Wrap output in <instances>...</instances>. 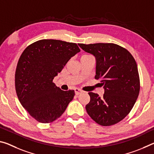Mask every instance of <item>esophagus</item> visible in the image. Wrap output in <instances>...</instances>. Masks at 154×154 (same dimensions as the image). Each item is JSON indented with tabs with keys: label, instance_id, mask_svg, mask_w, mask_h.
Wrapping results in <instances>:
<instances>
[{
	"label": "esophagus",
	"instance_id": "esophagus-1",
	"mask_svg": "<svg viewBox=\"0 0 154 154\" xmlns=\"http://www.w3.org/2000/svg\"><path fill=\"white\" fill-rule=\"evenodd\" d=\"M82 92H83L82 90L79 89V88H75V94H76V95H79V94H80L81 93H82Z\"/></svg>",
	"mask_w": 154,
	"mask_h": 154
}]
</instances>
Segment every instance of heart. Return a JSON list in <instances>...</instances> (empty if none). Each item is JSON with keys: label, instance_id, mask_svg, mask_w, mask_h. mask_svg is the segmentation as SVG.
I'll return each mask as SVG.
<instances>
[{"label": "heart", "instance_id": "obj_1", "mask_svg": "<svg viewBox=\"0 0 154 154\" xmlns=\"http://www.w3.org/2000/svg\"><path fill=\"white\" fill-rule=\"evenodd\" d=\"M91 57V56L88 55H84L82 56L80 59H82V58H88V57Z\"/></svg>", "mask_w": 154, "mask_h": 154}]
</instances>
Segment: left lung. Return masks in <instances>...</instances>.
Listing matches in <instances>:
<instances>
[{
  "label": "left lung",
  "mask_w": 154,
  "mask_h": 154,
  "mask_svg": "<svg viewBox=\"0 0 154 154\" xmlns=\"http://www.w3.org/2000/svg\"><path fill=\"white\" fill-rule=\"evenodd\" d=\"M80 48L94 56L96 79H101L104 94L89 92L86 106L88 115L103 126L114 125L130 113L140 91L136 62L128 50L112 43L79 44Z\"/></svg>",
  "instance_id": "obj_1"
}]
</instances>
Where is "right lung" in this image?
Masks as SVG:
<instances>
[{"label": "right lung", "mask_w": 154, "mask_h": 154, "mask_svg": "<svg viewBox=\"0 0 154 154\" xmlns=\"http://www.w3.org/2000/svg\"><path fill=\"white\" fill-rule=\"evenodd\" d=\"M79 51L75 43L41 40L22 53L15 74L16 91L22 106L35 120L54 121L72 100L74 90H62L53 80Z\"/></svg>", "instance_id": "add662e5"}]
</instances>
